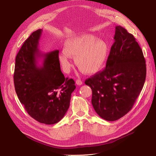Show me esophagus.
Segmentation results:
<instances>
[{
  "instance_id": "1",
  "label": "esophagus",
  "mask_w": 156,
  "mask_h": 156,
  "mask_svg": "<svg viewBox=\"0 0 156 156\" xmlns=\"http://www.w3.org/2000/svg\"><path fill=\"white\" fill-rule=\"evenodd\" d=\"M76 84L78 85H81L83 84V82H82V81H81V80L77 79V80H76Z\"/></svg>"
}]
</instances>
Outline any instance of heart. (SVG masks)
I'll list each match as a JSON object with an SVG mask.
<instances>
[{"mask_svg":"<svg viewBox=\"0 0 156 156\" xmlns=\"http://www.w3.org/2000/svg\"><path fill=\"white\" fill-rule=\"evenodd\" d=\"M108 47L102 39L92 34H84L68 40L59 55V61L65 71L71 66V57L75 58L78 68L87 75L99 72L107 60Z\"/></svg>","mask_w":156,"mask_h":156,"instance_id":"b5f03b06","label":"heart"}]
</instances>
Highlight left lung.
I'll return each instance as SVG.
<instances>
[{
	"instance_id": "8db88e82",
	"label": "left lung",
	"mask_w": 156,
	"mask_h": 156,
	"mask_svg": "<svg viewBox=\"0 0 156 156\" xmlns=\"http://www.w3.org/2000/svg\"><path fill=\"white\" fill-rule=\"evenodd\" d=\"M114 39L104 69L85 82L92 89L95 112L109 121L121 118L132 109L146 78L145 60L133 35L116 26Z\"/></svg>"
}]
</instances>
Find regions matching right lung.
<instances>
[{"instance_id":"1","label":"right lung","mask_w":156,"mask_h":156,"mask_svg":"<svg viewBox=\"0 0 156 156\" xmlns=\"http://www.w3.org/2000/svg\"><path fill=\"white\" fill-rule=\"evenodd\" d=\"M42 30L33 32L16 57L14 82L20 102L29 115L46 125L58 122L66 113L76 86L65 78L59 51L43 54L38 48ZM42 58V65L38 60Z\"/></svg>"}]
</instances>
